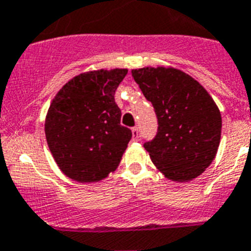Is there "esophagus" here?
Instances as JSON below:
<instances>
[{"label": "esophagus", "mask_w": 251, "mask_h": 251, "mask_svg": "<svg viewBox=\"0 0 251 251\" xmlns=\"http://www.w3.org/2000/svg\"><path fill=\"white\" fill-rule=\"evenodd\" d=\"M132 136H133L134 140H137L138 138V128L137 127L132 128Z\"/></svg>", "instance_id": "34e87169"}]
</instances>
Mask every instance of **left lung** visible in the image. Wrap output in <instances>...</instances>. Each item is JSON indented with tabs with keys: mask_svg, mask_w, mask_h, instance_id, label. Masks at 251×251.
Wrapping results in <instances>:
<instances>
[{
	"mask_svg": "<svg viewBox=\"0 0 251 251\" xmlns=\"http://www.w3.org/2000/svg\"><path fill=\"white\" fill-rule=\"evenodd\" d=\"M132 76L154 106L158 132L144 148L167 178L186 182L212 164L218 150L222 118L204 87L175 68H142Z\"/></svg>",
	"mask_w": 251,
	"mask_h": 251,
	"instance_id": "1",
	"label": "left lung"
}]
</instances>
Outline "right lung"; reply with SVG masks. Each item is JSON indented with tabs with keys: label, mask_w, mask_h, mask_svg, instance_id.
<instances>
[{
	"label": "right lung",
	"mask_w": 251,
	"mask_h": 251,
	"mask_svg": "<svg viewBox=\"0 0 251 251\" xmlns=\"http://www.w3.org/2000/svg\"><path fill=\"white\" fill-rule=\"evenodd\" d=\"M127 69L79 74L56 93L45 123L47 145L65 176L97 182L114 172L132 138L121 126L115 91Z\"/></svg>",
	"instance_id": "1"
}]
</instances>
